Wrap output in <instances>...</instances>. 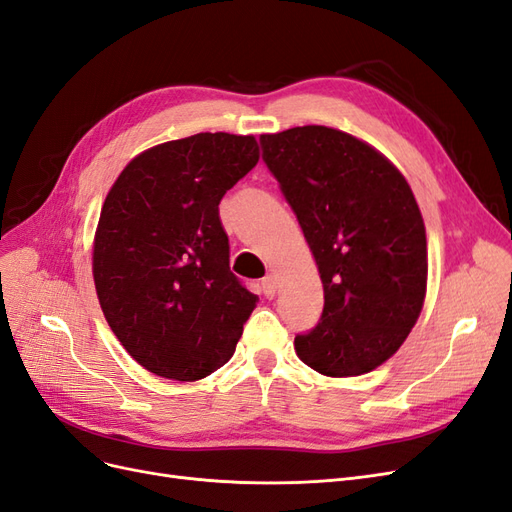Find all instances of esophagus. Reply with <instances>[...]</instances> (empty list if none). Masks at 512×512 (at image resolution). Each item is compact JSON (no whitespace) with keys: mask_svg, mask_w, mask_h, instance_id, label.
<instances>
[{"mask_svg":"<svg viewBox=\"0 0 512 512\" xmlns=\"http://www.w3.org/2000/svg\"><path fill=\"white\" fill-rule=\"evenodd\" d=\"M262 292H265V297H269V299H273L275 297V292H277V277L275 275H265L262 277Z\"/></svg>","mask_w":512,"mask_h":512,"instance_id":"34e87169","label":"esophagus"}]
</instances>
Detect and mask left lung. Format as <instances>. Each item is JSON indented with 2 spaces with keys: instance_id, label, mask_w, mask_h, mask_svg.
<instances>
[{
  "instance_id": "left-lung-1",
  "label": "left lung",
  "mask_w": 512,
  "mask_h": 512,
  "mask_svg": "<svg viewBox=\"0 0 512 512\" xmlns=\"http://www.w3.org/2000/svg\"><path fill=\"white\" fill-rule=\"evenodd\" d=\"M260 145L324 288L320 322L294 350L322 376L367 374L406 342L425 301L427 239L410 185L342 130L290 128Z\"/></svg>"
}]
</instances>
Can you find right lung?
I'll list each match as a JSON object with an SVG mask.
<instances>
[{
	"instance_id": "1",
	"label": "right lung",
	"mask_w": 512,
	"mask_h": 512,
	"mask_svg": "<svg viewBox=\"0 0 512 512\" xmlns=\"http://www.w3.org/2000/svg\"><path fill=\"white\" fill-rule=\"evenodd\" d=\"M254 136L200 132L136 156L94 239L108 327L147 371L194 382L235 354L258 297L228 267L220 200L258 164Z\"/></svg>"
}]
</instances>
